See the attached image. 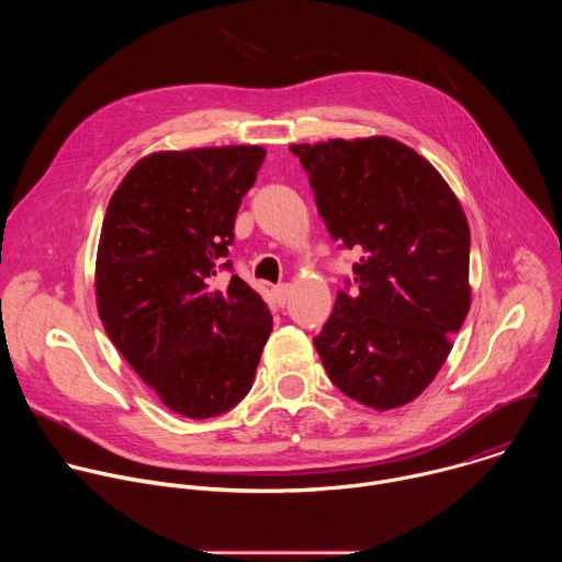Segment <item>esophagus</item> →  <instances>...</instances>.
I'll return each mask as SVG.
<instances>
[{
	"instance_id": "obj_1",
	"label": "esophagus",
	"mask_w": 562,
	"mask_h": 562,
	"mask_svg": "<svg viewBox=\"0 0 562 562\" xmlns=\"http://www.w3.org/2000/svg\"><path fill=\"white\" fill-rule=\"evenodd\" d=\"M273 293V300L278 302V306H284L289 302V295H291V286L289 284H278L271 289Z\"/></svg>"
}]
</instances>
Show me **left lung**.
Returning <instances> with one entry per match:
<instances>
[{
    "mask_svg": "<svg viewBox=\"0 0 562 562\" xmlns=\"http://www.w3.org/2000/svg\"><path fill=\"white\" fill-rule=\"evenodd\" d=\"M334 239L362 258L313 340L331 382L375 412L438 375L471 304L469 224L445 178L384 135L291 144Z\"/></svg>",
    "mask_w": 562,
    "mask_h": 562,
    "instance_id": "1",
    "label": "left lung"
}]
</instances>
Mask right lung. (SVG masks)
<instances>
[{"label":"right lung","mask_w":562,"mask_h":562,"mask_svg":"<svg viewBox=\"0 0 562 562\" xmlns=\"http://www.w3.org/2000/svg\"><path fill=\"white\" fill-rule=\"evenodd\" d=\"M262 146L157 150L111 195L95 262L102 325L171 412L204 420L251 384L273 319L237 276L213 286Z\"/></svg>","instance_id":"1"}]
</instances>
